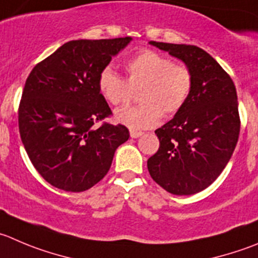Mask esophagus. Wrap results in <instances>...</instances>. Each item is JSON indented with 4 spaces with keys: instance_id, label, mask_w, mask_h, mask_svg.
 I'll return each instance as SVG.
<instances>
[{
    "instance_id": "34e87169",
    "label": "esophagus",
    "mask_w": 258,
    "mask_h": 258,
    "mask_svg": "<svg viewBox=\"0 0 258 258\" xmlns=\"http://www.w3.org/2000/svg\"><path fill=\"white\" fill-rule=\"evenodd\" d=\"M141 136H143V133L142 132H138V131H131V137L132 138H139Z\"/></svg>"
}]
</instances>
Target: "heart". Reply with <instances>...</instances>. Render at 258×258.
Segmentation results:
<instances>
[{
	"label": "heart",
	"mask_w": 258,
	"mask_h": 258,
	"mask_svg": "<svg viewBox=\"0 0 258 258\" xmlns=\"http://www.w3.org/2000/svg\"><path fill=\"white\" fill-rule=\"evenodd\" d=\"M126 81L106 67L97 78L100 94L111 105H125L132 99V88L143 85L136 106L117 110V121L132 129L157 125L162 115H175L186 105L194 88V73L187 66L153 50H142L125 63Z\"/></svg>",
	"instance_id": "b5f03b06"
}]
</instances>
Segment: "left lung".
I'll list each match as a JSON object with an SVG mask.
<instances>
[{
  "mask_svg": "<svg viewBox=\"0 0 258 258\" xmlns=\"http://www.w3.org/2000/svg\"><path fill=\"white\" fill-rule=\"evenodd\" d=\"M149 44L183 60L194 73L185 106L154 133L159 148L147 162L151 177L173 195H192L212 185L237 146L241 119L230 76L195 45Z\"/></svg>",
  "mask_w": 258,
  "mask_h": 258,
  "instance_id": "obj_1",
  "label": "left lung"
}]
</instances>
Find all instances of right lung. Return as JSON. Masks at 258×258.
Here are the masks:
<instances>
[{
  "label": "right lung",
  "instance_id": "add662e5",
  "mask_svg": "<svg viewBox=\"0 0 258 258\" xmlns=\"http://www.w3.org/2000/svg\"><path fill=\"white\" fill-rule=\"evenodd\" d=\"M131 40L68 41L29 75L19 105V132L35 170L54 187L81 192L96 185L129 138L126 126L102 121L112 111L97 78Z\"/></svg>",
  "mask_w": 258,
  "mask_h": 258
}]
</instances>
